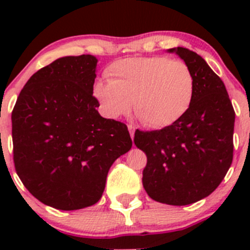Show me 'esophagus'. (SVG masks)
Masks as SVG:
<instances>
[{
	"mask_svg": "<svg viewBox=\"0 0 250 250\" xmlns=\"http://www.w3.org/2000/svg\"><path fill=\"white\" fill-rule=\"evenodd\" d=\"M128 129H129V134H130V138H134V132H135V128H134V125H128Z\"/></svg>",
	"mask_w": 250,
	"mask_h": 250,
	"instance_id": "esophagus-1",
	"label": "esophagus"
}]
</instances>
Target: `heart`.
<instances>
[{
	"label": "heart",
	"mask_w": 250,
	"mask_h": 250,
	"mask_svg": "<svg viewBox=\"0 0 250 250\" xmlns=\"http://www.w3.org/2000/svg\"><path fill=\"white\" fill-rule=\"evenodd\" d=\"M109 81H99L93 95L111 118L132 110L148 128H167L190 110L195 76L183 60L163 55L125 58L107 67Z\"/></svg>",
	"instance_id": "obj_1"
}]
</instances>
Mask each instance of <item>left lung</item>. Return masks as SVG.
I'll use <instances>...</instances> for the list:
<instances>
[{
	"mask_svg": "<svg viewBox=\"0 0 250 250\" xmlns=\"http://www.w3.org/2000/svg\"><path fill=\"white\" fill-rule=\"evenodd\" d=\"M192 70L195 98L183 118L167 128L143 132L134 144L147 163L143 185L152 200L186 206L210 195L233 158L234 110L221 78L206 60L188 48L168 49Z\"/></svg>",
	"mask_w": 250,
	"mask_h": 250,
	"instance_id": "obj_1",
	"label": "left lung"
}]
</instances>
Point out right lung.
I'll return each instance as SVG.
<instances>
[{"label":"right lung","instance_id":"right-lung-1","mask_svg":"<svg viewBox=\"0 0 250 250\" xmlns=\"http://www.w3.org/2000/svg\"><path fill=\"white\" fill-rule=\"evenodd\" d=\"M97 62L90 54L54 60L30 77L12 112L17 174L60 210L97 203L112 163L132 147L127 125L98 112Z\"/></svg>","mask_w":250,"mask_h":250}]
</instances>
